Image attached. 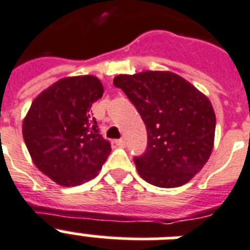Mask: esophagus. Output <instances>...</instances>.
I'll return each instance as SVG.
<instances>
[{"mask_svg": "<svg viewBox=\"0 0 250 250\" xmlns=\"http://www.w3.org/2000/svg\"><path fill=\"white\" fill-rule=\"evenodd\" d=\"M114 144L118 146V147H125V138H119V140H115Z\"/></svg>", "mask_w": 250, "mask_h": 250, "instance_id": "esophagus-1", "label": "esophagus"}]
</instances>
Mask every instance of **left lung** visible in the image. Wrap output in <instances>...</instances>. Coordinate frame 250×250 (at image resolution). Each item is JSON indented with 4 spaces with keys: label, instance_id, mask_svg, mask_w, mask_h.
Here are the masks:
<instances>
[{
    "label": "left lung",
    "instance_id": "left-lung-1",
    "mask_svg": "<svg viewBox=\"0 0 250 250\" xmlns=\"http://www.w3.org/2000/svg\"><path fill=\"white\" fill-rule=\"evenodd\" d=\"M147 129V147L135 156L147 183L174 188L189 182L208 160L216 117L209 100L173 72L146 71L114 77Z\"/></svg>",
    "mask_w": 250,
    "mask_h": 250
}]
</instances>
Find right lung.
<instances>
[{
  "instance_id": "add662e5",
  "label": "right lung",
  "mask_w": 250,
  "mask_h": 250,
  "mask_svg": "<svg viewBox=\"0 0 250 250\" xmlns=\"http://www.w3.org/2000/svg\"><path fill=\"white\" fill-rule=\"evenodd\" d=\"M103 93L96 77H67L31 103L22 123L25 145L38 169L60 186L94 179L112 151L91 115Z\"/></svg>"
}]
</instances>
